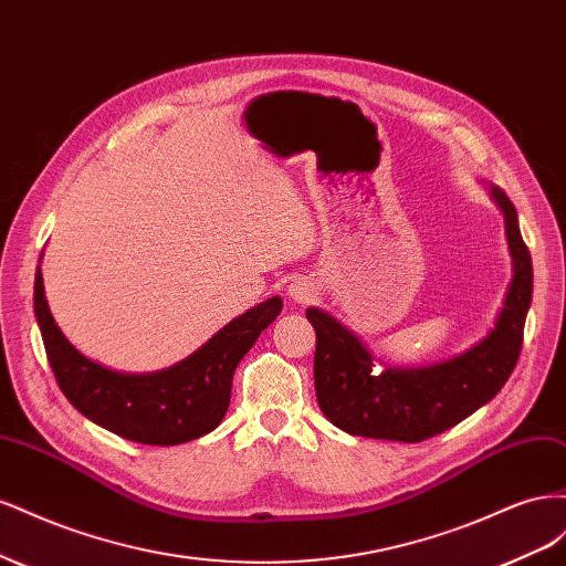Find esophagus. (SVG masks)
<instances>
[{
    "mask_svg": "<svg viewBox=\"0 0 566 566\" xmlns=\"http://www.w3.org/2000/svg\"><path fill=\"white\" fill-rule=\"evenodd\" d=\"M316 293H318V290H316V285L310 279H295L293 283H290V287H287L290 300L297 302V304L312 302L316 297Z\"/></svg>",
    "mask_w": 566,
    "mask_h": 566,
    "instance_id": "obj_1",
    "label": "esophagus"
}]
</instances>
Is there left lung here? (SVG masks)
<instances>
[{
  "mask_svg": "<svg viewBox=\"0 0 566 566\" xmlns=\"http://www.w3.org/2000/svg\"><path fill=\"white\" fill-rule=\"evenodd\" d=\"M491 196L505 214L515 276L493 331L470 352L437 366L380 370L342 323L314 306L306 310L316 331V399L323 416L339 430L370 439L424 441L472 416L507 382L522 352L534 269L515 205L499 186L491 188Z\"/></svg>",
  "mask_w": 566,
  "mask_h": 566,
  "instance_id": "1",
  "label": "left lung"
}]
</instances>
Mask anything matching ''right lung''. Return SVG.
<instances>
[{
	"mask_svg": "<svg viewBox=\"0 0 566 566\" xmlns=\"http://www.w3.org/2000/svg\"><path fill=\"white\" fill-rule=\"evenodd\" d=\"M283 310L271 297L233 318L181 364L148 375L115 373L84 358L63 337L35 273V316L54 378L82 416L113 434L148 447H175L212 432L231 401L233 370Z\"/></svg>",
	"mask_w": 566,
	"mask_h": 566,
	"instance_id": "obj_1",
	"label": "right lung"
}]
</instances>
